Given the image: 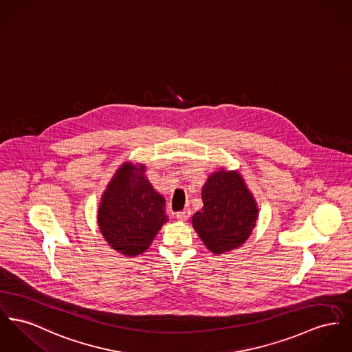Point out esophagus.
Masks as SVG:
<instances>
[{
	"instance_id": "34e87169",
	"label": "esophagus",
	"mask_w": 352,
	"mask_h": 352,
	"mask_svg": "<svg viewBox=\"0 0 352 352\" xmlns=\"http://www.w3.org/2000/svg\"><path fill=\"white\" fill-rule=\"evenodd\" d=\"M189 216H190V211L189 210H183V211L176 213V219L180 220V221H186V220L189 219Z\"/></svg>"
}]
</instances>
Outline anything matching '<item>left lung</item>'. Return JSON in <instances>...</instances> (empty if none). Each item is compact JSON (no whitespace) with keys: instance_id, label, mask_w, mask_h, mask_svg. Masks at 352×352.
I'll use <instances>...</instances> for the list:
<instances>
[{"instance_id":"obj_1","label":"left lung","mask_w":352,"mask_h":352,"mask_svg":"<svg viewBox=\"0 0 352 352\" xmlns=\"http://www.w3.org/2000/svg\"><path fill=\"white\" fill-rule=\"evenodd\" d=\"M203 208L192 226L207 248L219 255L239 248L250 237L258 220V206L241 175L217 170L201 189Z\"/></svg>"}]
</instances>
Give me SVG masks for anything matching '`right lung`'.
Instances as JSON below:
<instances>
[{"mask_svg":"<svg viewBox=\"0 0 352 352\" xmlns=\"http://www.w3.org/2000/svg\"><path fill=\"white\" fill-rule=\"evenodd\" d=\"M145 165L125 163L105 189L97 223L108 244L125 256L148 250L166 223L165 199L145 177Z\"/></svg>","mask_w":352,"mask_h":352,"instance_id":"obj_1","label":"right lung"}]
</instances>
